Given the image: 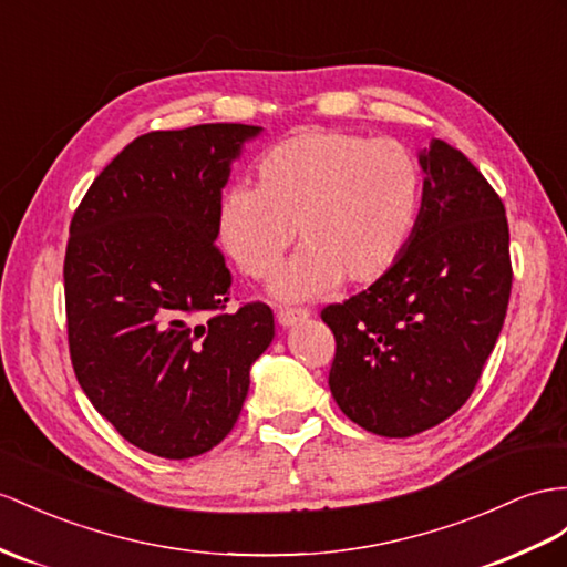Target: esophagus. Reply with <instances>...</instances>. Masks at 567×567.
Segmentation results:
<instances>
[{
	"label": "esophagus",
	"instance_id": "1",
	"mask_svg": "<svg viewBox=\"0 0 567 567\" xmlns=\"http://www.w3.org/2000/svg\"><path fill=\"white\" fill-rule=\"evenodd\" d=\"M311 316V311L309 309H280L278 311V323L280 326H295V323H299V321H307V318Z\"/></svg>",
	"mask_w": 567,
	"mask_h": 567
}]
</instances>
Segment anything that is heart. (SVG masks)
I'll return each mask as SVG.
<instances>
[{"instance_id":"b5f03b06","label":"heart","mask_w":567,"mask_h":567,"mask_svg":"<svg viewBox=\"0 0 567 567\" xmlns=\"http://www.w3.org/2000/svg\"><path fill=\"white\" fill-rule=\"evenodd\" d=\"M422 186V165L404 143L311 128L260 155L254 188H229L217 235L249 278L266 280L299 227L303 249L272 285L282 299L326 295L342 278L371 285L408 251Z\"/></svg>"}]
</instances>
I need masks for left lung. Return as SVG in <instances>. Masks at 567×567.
Segmentation results:
<instances>
[{
	"label": "left lung",
	"mask_w": 567,
	"mask_h": 567,
	"mask_svg": "<svg viewBox=\"0 0 567 567\" xmlns=\"http://www.w3.org/2000/svg\"><path fill=\"white\" fill-rule=\"evenodd\" d=\"M408 251L364 292L321 311L336 336L328 385L354 424L385 439L439 426L470 400L496 347L513 287L501 196L433 138Z\"/></svg>",
	"instance_id": "left-lung-1"
}]
</instances>
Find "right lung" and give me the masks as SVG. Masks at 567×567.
<instances>
[{
	"mask_svg": "<svg viewBox=\"0 0 567 567\" xmlns=\"http://www.w3.org/2000/svg\"><path fill=\"white\" fill-rule=\"evenodd\" d=\"M258 134L246 124L143 134L71 217V364L93 408L157 457H196L225 439L275 336L264 301L225 311L231 275L215 246L229 165Z\"/></svg>",
	"mask_w": 567,
	"mask_h": 567,
	"instance_id": "right-lung-1",
	"label": "right lung"
}]
</instances>
